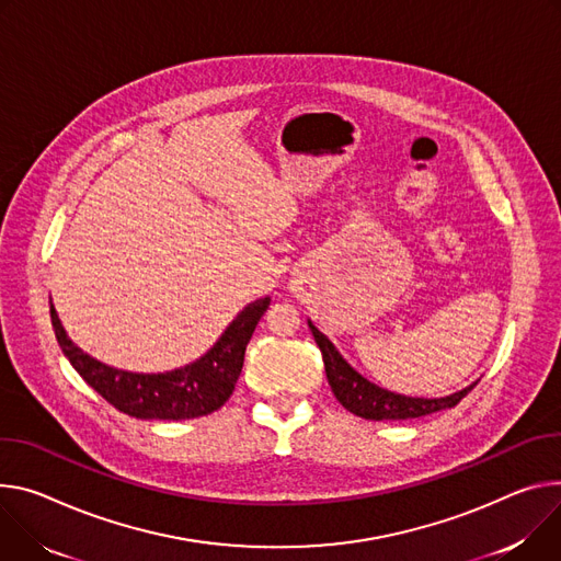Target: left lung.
I'll list each match as a JSON object with an SVG mask.
<instances>
[{
	"label": "left lung",
	"instance_id": "8db88e82",
	"mask_svg": "<svg viewBox=\"0 0 561 561\" xmlns=\"http://www.w3.org/2000/svg\"><path fill=\"white\" fill-rule=\"evenodd\" d=\"M309 327L322 351L327 378L335 398L340 400L344 410H348L351 414L360 419H367V421L421 419L440 410H451V407H456L474 389V385H470L468 389L456 391L445 398H410V396H400V393L380 389L378 385L369 382L358 371L351 369L324 333H320L311 322Z\"/></svg>",
	"mask_w": 561,
	"mask_h": 561
}]
</instances>
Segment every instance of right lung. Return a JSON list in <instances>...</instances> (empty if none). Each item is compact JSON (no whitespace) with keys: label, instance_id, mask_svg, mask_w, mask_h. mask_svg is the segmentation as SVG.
<instances>
[{"label":"right lung","instance_id":"obj_1","mask_svg":"<svg viewBox=\"0 0 561 561\" xmlns=\"http://www.w3.org/2000/svg\"><path fill=\"white\" fill-rule=\"evenodd\" d=\"M268 304V297L248 304L201 360L168 374L112 369L89 358L67 337L54 307H50V322L73 369L118 412L142 421H187L217 412L230 398L243 367L245 344Z\"/></svg>","mask_w":561,"mask_h":561}]
</instances>
